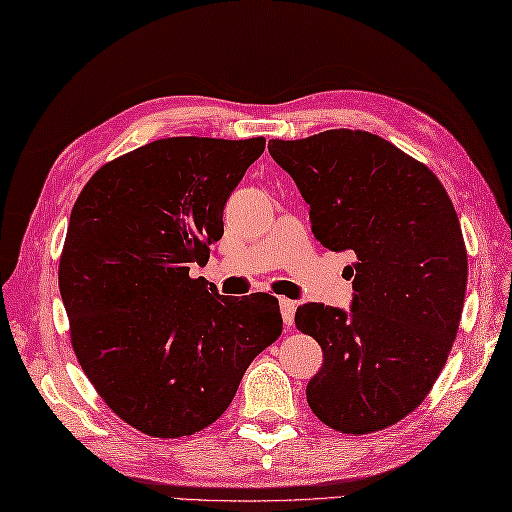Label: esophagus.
Wrapping results in <instances>:
<instances>
[{"instance_id": "1", "label": "esophagus", "mask_w": 512, "mask_h": 512, "mask_svg": "<svg viewBox=\"0 0 512 512\" xmlns=\"http://www.w3.org/2000/svg\"><path fill=\"white\" fill-rule=\"evenodd\" d=\"M278 303H281L285 325L292 327L294 325V314H296V301H289V298H278Z\"/></svg>"}]
</instances>
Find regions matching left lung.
Segmentation results:
<instances>
[{"instance_id":"1","label":"left lung","mask_w":512,"mask_h":512,"mask_svg":"<svg viewBox=\"0 0 512 512\" xmlns=\"http://www.w3.org/2000/svg\"><path fill=\"white\" fill-rule=\"evenodd\" d=\"M267 149L310 205L316 240L356 258L350 310H296L323 350L307 403L345 435L388 428L426 399L457 336L468 281L457 211L435 173L368 131Z\"/></svg>"}]
</instances>
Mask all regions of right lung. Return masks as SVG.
I'll return each instance as SVG.
<instances>
[{"label": "right lung", "instance_id": "obj_1", "mask_svg": "<svg viewBox=\"0 0 512 512\" xmlns=\"http://www.w3.org/2000/svg\"><path fill=\"white\" fill-rule=\"evenodd\" d=\"M265 138H165L95 171L71 211L60 294L84 374L149 437L223 414L283 332L269 294L220 296L189 269L223 238V209Z\"/></svg>", "mask_w": 512, "mask_h": 512}]
</instances>
